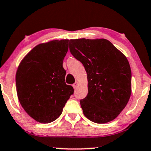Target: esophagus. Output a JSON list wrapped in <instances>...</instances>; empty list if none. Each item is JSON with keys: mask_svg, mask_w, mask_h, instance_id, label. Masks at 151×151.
<instances>
[{"mask_svg": "<svg viewBox=\"0 0 151 151\" xmlns=\"http://www.w3.org/2000/svg\"><path fill=\"white\" fill-rule=\"evenodd\" d=\"M77 86H78V82H77V81H76L75 83H73V84H72V86H73L74 88H75L77 87Z\"/></svg>", "mask_w": 151, "mask_h": 151, "instance_id": "obj_1", "label": "esophagus"}]
</instances>
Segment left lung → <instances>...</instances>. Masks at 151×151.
<instances>
[{"mask_svg": "<svg viewBox=\"0 0 151 151\" xmlns=\"http://www.w3.org/2000/svg\"><path fill=\"white\" fill-rule=\"evenodd\" d=\"M70 51L87 73L88 95L80 100L84 116L96 123L113 121L131 95L132 73L127 58L106 39L70 40Z\"/></svg>", "mask_w": 151, "mask_h": 151, "instance_id": "obj_1", "label": "left lung"}]
</instances>
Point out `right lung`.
I'll return each instance as SVG.
<instances>
[{
	"instance_id": "add662e5",
	"label": "right lung",
	"mask_w": 151,
	"mask_h": 151,
	"mask_svg": "<svg viewBox=\"0 0 151 151\" xmlns=\"http://www.w3.org/2000/svg\"><path fill=\"white\" fill-rule=\"evenodd\" d=\"M68 42L40 44L24 57L17 69V92L21 105L40 123L56 120L74 93L73 87L65 83L66 71L63 67Z\"/></svg>"
}]
</instances>
